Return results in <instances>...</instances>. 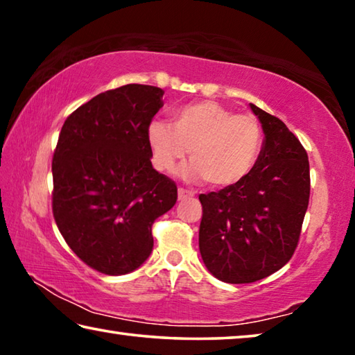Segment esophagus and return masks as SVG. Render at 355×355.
Listing matches in <instances>:
<instances>
[{"instance_id":"1","label":"esophagus","mask_w":355,"mask_h":355,"mask_svg":"<svg viewBox=\"0 0 355 355\" xmlns=\"http://www.w3.org/2000/svg\"><path fill=\"white\" fill-rule=\"evenodd\" d=\"M191 197H194V192L189 189L178 188V200H186V199H191Z\"/></svg>"}]
</instances>
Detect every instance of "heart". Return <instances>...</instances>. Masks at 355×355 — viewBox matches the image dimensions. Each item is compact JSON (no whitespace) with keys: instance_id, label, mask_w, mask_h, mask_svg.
<instances>
[{"instance_id":"b5f03b06","label":"heart","mask_w":355,"mask_h":355,"mask_svg":"<svg viewBox=\"0 0 355 355\" xmlns=\"http://www.w3.org/2000/svg\"><path fill=\"white\" fill-rule=\"evenodd\" d=\"M147 139L159 171L172 172L189 152L192 163L183 167L182 175L225 188L241 182L255 167L263 131L250 114H235L218 101L205 100L173 112L172 127L153 120Z\"/></svg>"}]
</instances>
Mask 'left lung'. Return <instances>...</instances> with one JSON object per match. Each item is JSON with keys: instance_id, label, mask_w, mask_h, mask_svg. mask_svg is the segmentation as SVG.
Returning <instances> with one entry per match:
<instances>
[{"instance_id": "obj_1", "label": "left lung", "mask_w": 355, "mask_h": 355, "mask_svg": "<svg viewBox=\"0 0 355 355\" xmlns=\"http://www.w3.org/2000/svg\"><path fill=\"white\" fill-rule=\"evenodd\" d=\"M250 110L264 135L255 167L239 183L199 196L202 260L227 284H252L290 261L310 197L302 144L280 119L252 103Z\"/></svg>"}]
</instances>
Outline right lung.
Segmentation results:
<instances>
[{
	"mask_svg": "<svg viewBox=\"0 0 355 355\" xmlns=\"http://www.w3.org/2000/svg\"><path fill=\"white\" fill-rule=\"evenodd\" d=\"M164 91L112 89L65 120L53 156V214L70 249L95 271L133 272L152 254V225L177 186L152 166L147 130Z\"/></svg>",
	"mask_w": 355,
	"mask_h": 355,
	"instance_id": "add662e5",
	"label": "right lung"
}]
</instances>
